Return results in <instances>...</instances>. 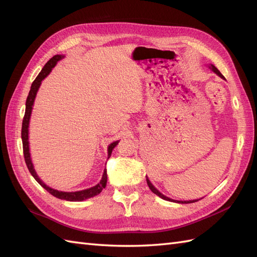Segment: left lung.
<instances>
[{
  "mask_svg": "<svg viewBox=\"0 0 257 257\" xmlns=\"http://www.w3.org/2000/svg\"><path fill=\"white\" fill-rule=\"evenodd\" d=\"M210 68H211L212 69V71L216 74V75H219L220 77H222V78H224V77H223V75L220 73V71H219V69H217L214 65H211V67H210ZM147 183H148V185H149V188H150V190L154 193V194H157V195L158 196H160L161 198H163V199H165V200H170V201H174L173 199H170V198H168V197H166V196H164V195H163V194L162 193H160L157 189H155L154 188V186L152 185V183L149 181V179H148L147 178ZM197 200H199V199H197ZM197 200H189V201H178V203H182V204H191V203H195V201H197Z\"/></svg>",
  "mask_w": 257,
  "mask_h": 257,
  "instance_id": "left-lung-1",
  "label": "left lung"
}]
</instances>
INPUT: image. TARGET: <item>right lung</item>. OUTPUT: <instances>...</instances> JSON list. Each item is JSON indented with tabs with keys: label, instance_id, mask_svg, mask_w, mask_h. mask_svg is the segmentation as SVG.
I'll return each instance as SVG.
<instances>
[{
	"label": "right lung",
	"instance_id": "right-lung-1",
	"mask_svg": "<svg viewBox=\"0 0 257 257\" xmlns=\"http://www.w3.org/2000/svg\"><path fill=\"white\" fill-rule=\"evenodd\" d=\"M63 56H57L52 57L46 65L43 67L42 72L38 74V76L35 78V80L33 81L32 85H31V90L29 92V95L27 98V102H26V112H25V116H23V120H22V128H21V138H22V147H23V155H25V161H26V164L28 166L29 172L31 173L34 177L35 180L40 183L45 190H47L51 195H53L54 197L60 198V199H65V200H69V201H79V200H84V199H88L91 198L93 196L97 195L100 192H102L103 189H105L106 183H107V170H104V175L102 177V180L98 184H96L95 186H93V188H90L88 190H83V191H78V192H61V191H57V190H53L49 186L46 185L40 178L37 177L35 170L33 168V164L32 162H31L30 159V152H29V122H30V116H31V112H32V106L34 104V99L36 96V93L38 88H40V85L42 83V80L45 78L46 76H47L50 72L52 67H54V65L57 64V62L60 61ZM119 142H114L112 144H110V146L108 147V155H111L112 149L116 146Z\"/></svg>",
	"mask_w": 257,
	"mask_h": 257
}]
</instances>
